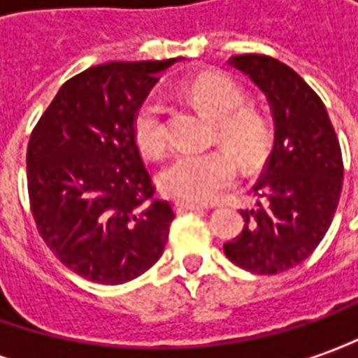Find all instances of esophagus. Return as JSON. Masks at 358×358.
I'll list each match as a JSON object with an SVG mask.
<instances>
[{"label": "esophagus", "mask_w": 358, "mask_h": 358, "mask_svg": "<svg viewBox=\"0 0 358 358\" xmlns=\"http://www.w3.org/2000/svg\"><path fill=\"white\" fill-rule=\"evenodd\" d=\"M174 210L178 214H184V212H198V210H206V206L202 203H194V202H174Z\"/></svg>", "instance_id": "1"}]
</instances>
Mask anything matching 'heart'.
Instances as JSON below:
<instances>
[{
    "mask_svg": "<svg viewBox=\"0 0 358 358\" xmlns=\"http://www.w3.org/2000/svg\"><path fill=\"white\" fill-rule=\"evenodd\" d=\"M184 96L216 122V136L243 164H255L267 150L269 129L262 115L243 108L240 87L224 75L203 73L184 85ZM134 142L146 158H160L168 148L166 106L148 96L132 118ZM238 176V164L226 150L182 152L160 170L158 186L170 198L186 202H212L228 190Z\"/></svg>",
    "mask_w": 358,
    "mask_h": 358,
    "instance_id": "1",
    "label": "heart"
}]
</instances>
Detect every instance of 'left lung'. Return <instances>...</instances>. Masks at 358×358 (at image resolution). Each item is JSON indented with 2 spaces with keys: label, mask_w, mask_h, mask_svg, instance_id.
<instances>
[{
  "label": "left lung",
  "mask_w": 358,
  "mask_h": 358,
  "mask_svg": "<svg viewBox=\"0 0 358 358\" xmlns=\"http://www.w3.org/2000/svg\"><path fill=\"white\" fill-rule=\"evenodd\" d=\"M267 96L275 138L264 174L253 186L255 210H241L243 229L224 243L229 262L273 275L305 262L325 238L343 188V156L323 101L273 57L228 61Z\"/></svg>",
  "instance_id": "8db88e82"
}]
</instances>
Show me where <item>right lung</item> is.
I'll return each mask as SVG.
<instances>
[{
  "label": "right lung",
  "mask_w": 358,
  "mask_h": 358,
  "mask_svg": "<svg viewBox=\"0 0 358 358\" xmlns=\"http://www.w3.org/2000/svg\"><path fill=\"white\" fill-rule=\"evenodd\" d=\"M182 59L113 61L69 79L27 144L37 229L77 275L120 285L160 259L172 206L155 198L132 118L158 75Z\"/></svg>",
  "instance_id": "1"
}]
</instances>
